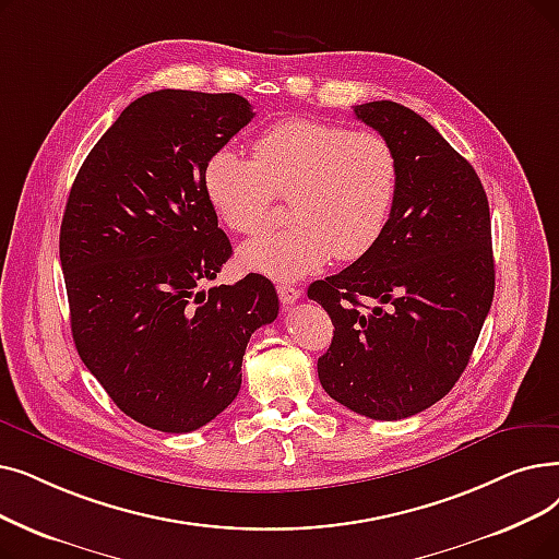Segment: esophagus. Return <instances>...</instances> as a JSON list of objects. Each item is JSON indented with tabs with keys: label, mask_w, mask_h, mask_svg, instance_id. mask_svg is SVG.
<instances>
[{
	"label": "esophagus",
	"mask_w": 559,
	"mask_h": 559,
	"mask_svg": "<svg viewBox=\"0 0 559 559\" xmlns=\"http://www.w3.org/2000/svg\"><path fill=\"white\" fill-rule=\"evenodd\" d=\"M276 293H278V299H281L283 304H295V301L301 299V289L295 287V285H287V283H281V285L276 287Z\"/></svg>",
	"instance_id": "obj_1"
}]
</instances>
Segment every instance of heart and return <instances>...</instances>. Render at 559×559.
<instances>
[{"label": "heart", "mask_w": 559, "mask_h": 559, "mask_svg": "<svg viewBox=\"0 0 559 559\" xmlns=\"http://www.w3.org/2000/svg\"><path fill=\"white\" fill-rule=\"evenodd\" d=\"M203 187L219 219L251 237L274 224L276 197H289L295 224L239 258L251 272L299 278L333 255L356 260L374 249L395 210L400 164L377 132L287 118L253 141V159L212 155Z\"/></svg>", "instance_id": "b5f03b06"}]
</instances>
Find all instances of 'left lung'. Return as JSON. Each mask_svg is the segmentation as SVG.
<instances>
[{"instance_id": "1", "label": "left lung", "mask_w": 559, "mask_h": 559, "mask_svg": "<svg viewBox=\"0 0 559 559\" xmlns=\"http://www.w3.org/2000/svg\"><path fill=\"white\" fill-rule=\"evenodd\" d=\"M354 114L393 145L400 189L374 249L308 287L335 329L318 374L356 414L402 420L452 391L489 314V201L475 168L416 111L379 100Z\"/></svg>"}]
</instances>
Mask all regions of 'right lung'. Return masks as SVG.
<instances>
[{
	"label": "right lung",
	"mask_w": 559,
	"mask_h": 559,
	"mask_svg": "<svg viewBox=\"0 0 559 559\" xmlns=\"http://www.w3.org/2000/svg\"><path fill=\"white\" fill-rule=\"evenodd\" d=\"M237 93L141 95L93 145L66 203L59 255L80 358L132 420L187 433L237 397L276 287L214 281L233 255L207 201L212 155L249 126Z\"/></svg>",
	"instance_id": "obj_1"
}]
</instances>
